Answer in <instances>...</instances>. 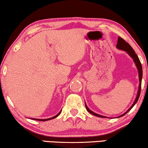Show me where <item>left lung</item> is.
Masks as SVG:
<instances>
[{
    "mask_svg": "<svg viewBox=\"0 0 148 148\" xmlns=\"http://www.w3.org/2000/svg\"><path fill=\"white\" fill-rule=\"evenodd\" d=\"M116 47L119 48V49H121V50H124V51H126L127 53H128L129 55L131 58H133V60H134L135 63L136 64V66L137 67V69H138V72H139V90H138V93H137V97L136 98H135V100L134 101V103H133L132 106L130 107V108L126 112H125L124 114L121 115V116H124L125 114H126L127 112H129V110H131V108H133V106H134V105L136 104L137 101H138V99L139 98V96H140V93H141V79H142V75H143V71H142V66H141V62L140 60H139L138 56L136 54H135V52L134 51V50L133 49L132 47L129 45V44L127 43V42L125 41L124 39H123L121 37H118V42H117V44H116ZM86 110L88 111L90 113V114H92L93 115H94V116H96L98 117H101V118H105V116H102V115H100V114H96V113H94V112H92V110H90V109L88 108V107L86 106Z\"/></svg>",
    "mask_w": 148,
    "mask_h": 148,
    "instance_id": "8db88e82",
    "label": "left lung"
}]
</instances>
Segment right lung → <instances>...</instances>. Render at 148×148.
<instances>
[{
  "label": "right lung",
  "instance_id": "add662e5",
  "mask_svg": "<svg viewBox=\"0 0 148 148\" xmlns=\"http://www.w3.org/2000/svg\"><path fill=\"white\" fill-rule=\"evenodd\" d=\"M60 112H61V111L58 113V114H56V116H54L53 117H52V118H50V119H33V120H36V121H48V120H51V119H53L54 118H56V117H57L58 115L60 114Z\"/></svg>",
  "mask_w": 148,
  "mask_h": 148
}]
</instances>
